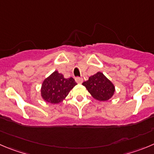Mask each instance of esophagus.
<instances>
[{
    "mask_svg": "<svg viewBox=\"0 0 154 154\" xmlns=\"http://www.w3.org/2000/svg\"><path fill=\"white\" fill-rule=\"evenodd\" d=\"M75 80L77 84H82V83H83V78H82V77H76Z\"/></svg>",
    "mask_w": 154,
    "mask_h": 154,
    "instance_id": "esophagus-1",
    "label": "esophagus"
}]
</instances>
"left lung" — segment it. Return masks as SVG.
I'll return each instance as SVG.
<instances>
[{
    "mask_svg": "<svg viewBox=\"0 0 154 154\" xmlns=\"http://www.w3.org/2000/svg\"><path fill=\"white\" fill-rule=\"evenodd\" d=\"M92 97L99 101H107L114 95L115 86L103 73L97 72L83 83Z\"/></svg>",
    "mask_w": 154,
    "mask_h": 154,
    "instance_id": "left-lung-1",
    "label": "left lung"
}]
</instances>
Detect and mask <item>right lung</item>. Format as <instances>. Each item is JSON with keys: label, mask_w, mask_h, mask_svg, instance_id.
<instances>
[{"label": "right lung", "mask_w": 154, "mask_h": 154, "mask_svg": "<svg viewBox=\"0 0 154 154\" xmlns=\"http://www.w3.org/2000/svg\"><path fill=\"white\" fill-rule=\"evenodd\" d=\"M75 85L77 83L74 78H64L62 74L55 70L43 81L41 96L47 103L57 104L66 98Z\"/></svg>", "instance_id": "obj_1"}]
</instances>
